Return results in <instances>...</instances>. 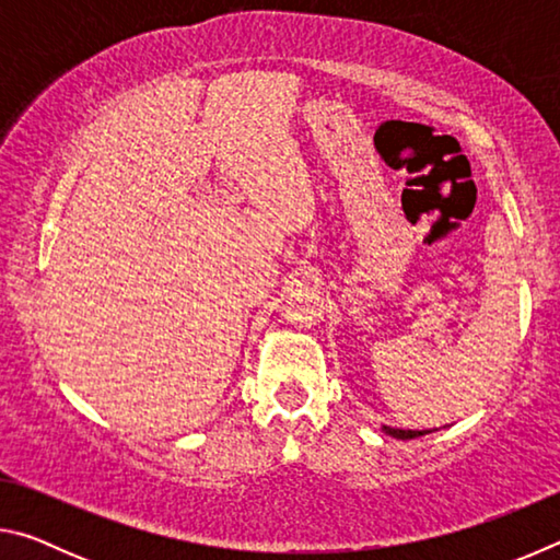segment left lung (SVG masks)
Instances as JSON below:
<instances>
[{
	"mask_svg": "<svg viewBox=\"0 0 560 560\" xmlns=\"http://www.w3.org/2000/svg\"><path fill=\"white\" fill-rule=\"evenodd\" d=\"M383 430L395 440H415V438H422V434H428V430H424V432L422 430H397V428H383Z\"/></svg>",
	"mask_w": 560,
	"mask_h": 560,
	"instance_id": "8db88e82",
	"label": "left lung"
}]
</instances>
